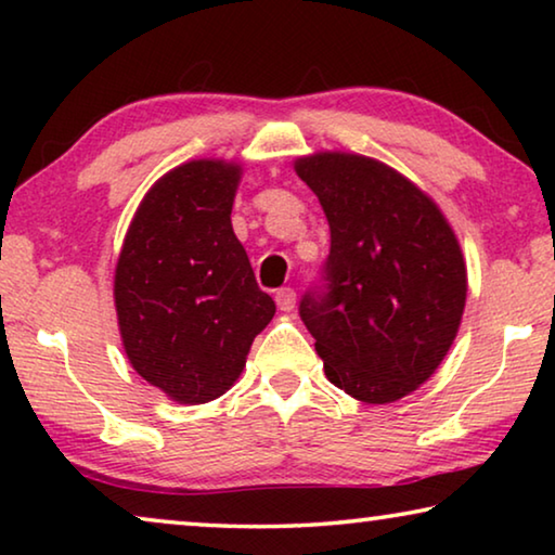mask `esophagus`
<instances>
[{"mask_svg":"<svg viewBox=\"0 0 555 555\" xmlns=\"http://www.w3.org/2000/svg\"><path fill=\"white\" fill-rule=\"evenodd\" d=\"M274 298H276V306L281 308V311H294V306H296V291L294 288H291V286L279 288Z\"/></svg>","mask_w":555,"mask_h":555,"instance_id":"esophagus-1","label":"esophagus"}]
</instances>
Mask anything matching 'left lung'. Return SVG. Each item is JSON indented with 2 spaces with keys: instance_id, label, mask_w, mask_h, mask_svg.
<instances>
[{
  "instance_id": "obj_1",
  "label": "left lung",
  "mask_w": 555,
  "mask_h": 555,
  "mask_svg": "<svg viewBox=\"0 0 555 555\" xmlns=\"http://www.w3.org/2000/svg\"><path fill=\"white\" fill-rule=\"evenodd\" d=\"M296 173L331 224V255L298 304L327 379L389 403L436 372L463 318L467 274L436 203L367 156L315 154Z\"/></svg>"
}]
</instances>
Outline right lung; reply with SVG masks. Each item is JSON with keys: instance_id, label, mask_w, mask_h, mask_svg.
Returning a JSON list of instances; mask_svg holds the SVG:
<instances>
[{"instance_id": "add662e5", "label": "right lung", "mask_w": 555, "mask_h": 555, "mask_svg": "<svg viewBox=\"0 0 555 555\" xmlns=\"http://www.w3.org/2000/svg\"><path fill=\"white\" fill-rule=\"evenodd\" d=\"M237 181L240 168L222 162L173 168L139 205L117 261L131 367L183 403L222 397L276 313L232 232Z\"/></svg>"}]
</instances>
